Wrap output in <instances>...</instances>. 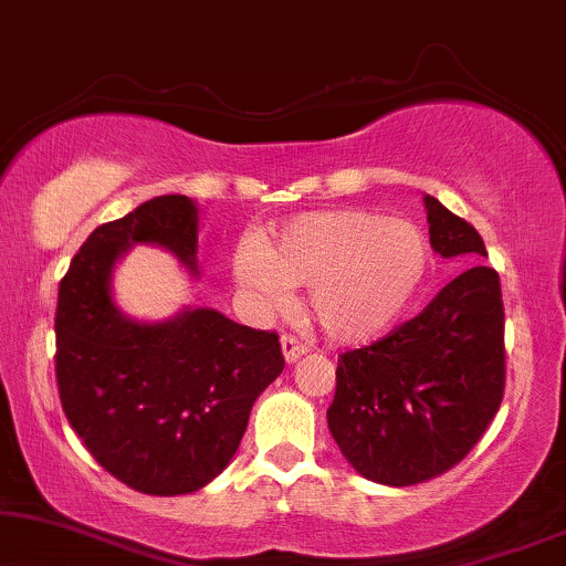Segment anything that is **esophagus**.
<instances>
[{
	"label": "esophagus",
	"mask_w": 566,
	"mask_h": 566,
	"mask_svg": "<svg viewBox=\"0 0 566 566\" xmlns=\"http://www.w3.org/2000/svg\"><path fill=\"white\" fill-rule=\"evenodd\" d=\"M281 347H283V358H285V363H296L301 355L306 353V345L301 343L298 337H293V335H283L281 337Z\"/></svg>",
	"instance_id": "esophagus-1"
}]
</instances>
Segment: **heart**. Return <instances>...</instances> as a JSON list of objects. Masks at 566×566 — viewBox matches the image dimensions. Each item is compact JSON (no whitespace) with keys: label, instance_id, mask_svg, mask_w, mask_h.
I'll return each mask as SVG.
<instances>
[{"label":"heart","instance_id":"b5f03b06","mask_svg":"<svg viewBox=\"0 0 566 566\" xmlns=\"http://www.w3.org/2000/svg\"><path fill=\"white\" fill-rule=\"evenodd\" d=\"M428 262V237L415 221L335 208L298 216L262 250H239L234 277L265 312L289 306L291 289H308L319 327L358 343L405 312Z\"/></svg>","mask_w":566,"mask_h":566}]
</instances>
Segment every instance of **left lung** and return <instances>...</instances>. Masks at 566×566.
<instances>
[{
    "mask_svg": "<svg viewBox=\"0 0 566 566\" xmlns=\"http://www.w3.org/2000/svg\"><path fill=\"white\" fill-rule=\"evenodd\" d=\"M440 258H486L479 231L424 196ZM505 394V306L497 270L474 265L420 314L337 360L332 438L370 482H430L479 443Z\"/></svg>",
    "mask_w": 566,
    "mask_h": 566,
    "instance_id": "1",
    "label": "left lung"
}]
</instances>
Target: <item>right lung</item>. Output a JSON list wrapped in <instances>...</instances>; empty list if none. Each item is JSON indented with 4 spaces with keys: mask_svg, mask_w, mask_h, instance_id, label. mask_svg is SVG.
<instances>
[{
    "mask_svg": "<svg viewBox=\"0 0 566 566\" xmlns=\"http://www.w3.org/2000/svg\"><path fill=\"white\" fill-rule=\"evenodd\" d=\"M159 244L196 273L198 211L185 196L146 200L87 237L59 283L56 384L87 451L130 490L190 494L229 467L254 399L285 366L275 332L213 308L161 324L123 316L111 298L115 260Z\"/></svg>",
    "mask_w": 566,
    "mask_h": 566,
    "instance_id": "obj_1",
    "label": "right lung"
}]
</instances>
